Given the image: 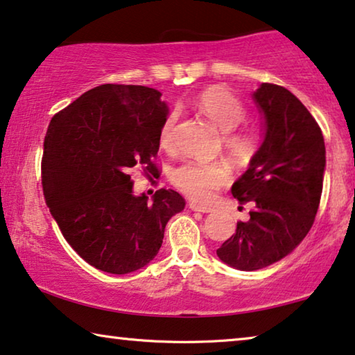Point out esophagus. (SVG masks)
I'll list each match as a JSON object with an SVG mask.
<instances>
[{"label":"esophagus","mask_w":355,"mask_h":355,"mask_svg":"<svg viewBox=\"0 0 355 355\" xmlns=\"http://www.w3.org/2000/svg\"><path fill=\"white\" fill-rule=\"evenodd\" d=\"M189 209H191V211H194V212H202V214L212 212L211 207L201 206V204H196V202H189Z\"/></svg>","instance_id":"obj_1"}]
</instances>
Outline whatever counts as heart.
Returning <instances> with one entry per match:
<instances>
[{
    "instance_id": "obj_1",
    "label": "heart",
    "mask_w": 355,
    "mask_h": 355,
    "mask_svg": "<svg viewBox=\"0 0 355 355\" xmlns=\"http://www.w3.org/2000/svg\"><path fill=\"white\" fill-rule=\"evenodd\" d=\"M199 111L223 132V144L233 156L244 157L252 153L256 138L251 132L236 130L246 121V107L223 87H211L199 94L194 101ZM177 114L168 112L159 130V143L164 149L173 146V130ZM230 182V168L223 162L191 161L177 167L172 172V183L180 193L196 202H209L217 189Z\"/></svg>"
}]
</instances>
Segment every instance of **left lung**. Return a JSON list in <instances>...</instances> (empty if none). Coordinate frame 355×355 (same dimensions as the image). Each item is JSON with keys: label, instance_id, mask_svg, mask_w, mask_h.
I'll use <instances>...</instances> for the list:
<instances>
[{"label": "left lung", "instance_id": "8db88e82", "mask_svg": "<svg viewBox=\"0 0 355 355\" xmlns=\"http://www.w3.org/2000/svg\"><path fill=\"white\" fill-rule=\"evenodd\" d=\"M252 99L263 119V141L232 194L254 207L249 220L238 222L236 233L217 249L222 262L243 272L282 261L306 238L327 164L320 127L289 89L262 83Z\"/></svg>", "mask_w": 355, "mask_h": 355}]
</instances>
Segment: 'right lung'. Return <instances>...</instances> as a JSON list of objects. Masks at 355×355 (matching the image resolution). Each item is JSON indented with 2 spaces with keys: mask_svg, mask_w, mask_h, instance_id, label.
<instances>
[{
  "mask_svg": "<svg viewBox=\"0 0 355 355\" xmlns=\"http://www.w3.org/2000/svg\"><path fill=\"white\" fill-rule=\"evenodd\" d=\"M161 92L101 85L49 122L42 184L66 241L98 270L123 275L156 257L167 222L184 199L161 188L148 201L133 193V167L156 173L159 130L168 114Z\"/></svg>",
  "mask_w": 355,
  "mask_h": 355,
  "instance_id": "right-lung-1",
  "label": "right lung"
}]
</instances>
